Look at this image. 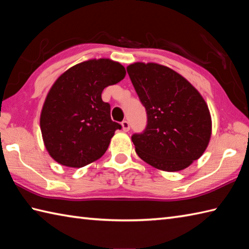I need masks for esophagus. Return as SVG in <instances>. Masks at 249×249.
Returning <instances> with one entry per match:
<instances>
[{"instance_id":"obj_1","label":"esophagus","mask_w":249,"mask_h":249,"mask_svg":"<svg viewBox=\"0 0 249 249\" xmlns=\"http://www.w3.org/2000/svg\"><path fill=\"white\" fill-rule=\"evenodd\" d=\"M121 126H123V130H124V132H128V131L130 130V124H129V121L124 120L123 123H121Z\"/></svg>"}]
</instances>
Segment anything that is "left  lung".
Returning <instances> with one entry per match:
<instances>
[{"label": "left lung", "mask_w": 249, "mask_h": 249, "mask_svg": "<svg viewBox=\"0 0 249 249\" xmlns=\"http://www.w3.org/2000/svg\"><path fill=\"white\" fill-rule=\"evenodd\" d=\"M126 71L147 112L145 131L132 135L137 156L160 170L189 167L211 139L212 120L204 99L166 66L139 62Z\"/></svg>", "instance_id": "left-lung-1"}]
</instances>
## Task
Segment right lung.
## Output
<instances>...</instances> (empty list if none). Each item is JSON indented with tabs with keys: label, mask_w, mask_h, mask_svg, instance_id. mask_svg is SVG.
I'll return each instance as SVG.
<instances>
[{
	"label": "right lung",
	"mask_w": 249,
	"mask_h": 249,
	"mask_svg": "<svg viewBox=\"0 0 249 249\" xmlns=\"http://www.w3.org/2000/svg\"><path fill=\"white\" fill-rule=\"evenodd\" d=\"M124 75L118 62L99 58L73 66L54 82L40 114L42 140L54 161L80 168L106 153L121 125L110 119L101 93Z\"/></svg>",
	"instance_id": "right-lung-1"
}]
</instances>
